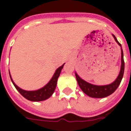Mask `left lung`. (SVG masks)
Masks as SVG:
<instances>
[{"label": "left lung", "instance_id": "obj_1", "mask_svg": "<svg viewBox=\"0 0 131 131\" xmlns=\"http://www.w3.org/2000/svg\"><path fill=\"white\" fill-rule=\"evenodd\" d=\"M113 37L114 38L116 42L118 43L119 46L121 47V45L119 43L115 36L112 34ZM121 49V70L119 72L118 77L116 78V79L111 84L105 85H93L91 83L86 82L84 80L81 79L79 75L75 73L76 74V78H77V82L78 84L79 85L81 89L85 94L91 97H95V98H102V97H105L110 95L111 94H112L114 91L116 90V88H118L119 84L121 83V80L123 78L124 73V66H125V63H124V52H123V50Z\"/></svg>", "mask_w": 131, "mask_h": 131}]
</instances>
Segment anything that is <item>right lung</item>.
I'll return each instance as SVG.
<instances>
[{"instance_id": "1", "label": "right lung", "mask_w": 131, "mask_h": 131, "mask_svg": "<svg viewBox=\"0 0 131 131\" xmlns=\"http://www.w3.org/2000/svg\"><path fill=\"white\" fill-rule=\"evenodd\" d=\"M64 64L60 67L55 71L54 75H53V77H52L50 81L44 87L40 88L39 90H37V91H27L22 90L21 88H19L18 86L14 83V81L12 79V78H11L10 74V79H11V81H12V82H13V83L15 85L16 89L19 91V93L21 94L24 97H25L27 100H29L30 101H43V100H47L48 98H49L52 95V93H54L55 88H56V85H57V79H58V77H60V74L61 73L62 69Z\"/></svg>"}]
</instances>
